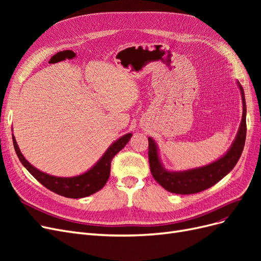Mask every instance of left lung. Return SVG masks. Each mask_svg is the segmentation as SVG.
I'll use <instances>...</instances> for the list:
<instances>
[{
  "label": "left lung",
  "instance_id": "left-lung-1",
  "mask_svg": "<svg viewBox=\"0 0 261 261\" xmlns=\"http://www.w3.org/2000/svg\"><path fill=\"white\" fill-rule=\"evenodd\" d=\"M238 86L241 90L243 101L242 122L238 135H236L230 149L217 161L204 165V167L186 171H168L164 169L160 161L156 143L151 137L148 138L150 171H151L154 179L168 192L179 195H189L202 192L204 189L217 184L219 180L228 174L238 163L245 146V139H246V102H245L244 89L240 82H238Z\"/></svg>",
  "mask_w": 261,
  "mask_h": 261
}]
</instances>
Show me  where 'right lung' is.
Returning a JSON list of instances; mask_svg holds the SVG:
<instances>
[{
	"label": "right lung",
	"mask_w": 261,
	"mask_h": 261,
	"mask_svg": "<svg viewBox=\"0 0 261 261\" xmlns=\"http://www.w3.org/2000/svg\"><path fill=\"white\" fill-rule=\"evenodd\" d=\"M132 137V134L128 133L126 135L118 138L116 141L108 148L101 159L93 165V167L81 175L73 177H59L46 174L44 172L39 171L34 165H31L22 155L18 145L13 135V144L15 151L21 164L27 169V171L33 175L38 181L46 187L53 193L67 197V198H83V197L90 196L106 185L111 171V161L113 156L126 146Z\"/></svg>",
	"instance_id": "1"
}]
</instances>
